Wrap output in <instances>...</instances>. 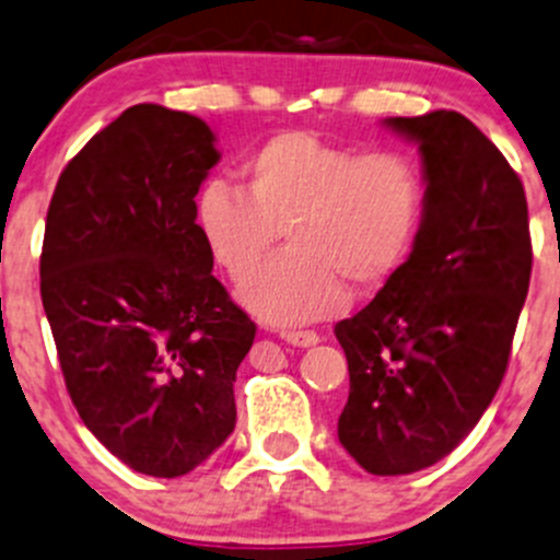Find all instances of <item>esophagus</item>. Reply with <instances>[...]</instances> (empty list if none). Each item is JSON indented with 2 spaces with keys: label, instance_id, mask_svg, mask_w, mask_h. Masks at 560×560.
Returning <instances> with one entry per match:
<instances>
[{
  "label": "esophagus",
  "instance_id": "1",
  "mask_svg": "<svg viewBox=\"0 0 560 560\" xmlns=\"http://www.w3.org/2000/svg\"><path fill=\"white\" fill-rule=\"evenodd\" d=\"M280 337L285 339L288 345H293V348H313V345L320 342L318 334L302 331V328H285V331H280Z\"/></svg>",
  "mask_w": 560,
  "mask_h": 560
}]
</instances>
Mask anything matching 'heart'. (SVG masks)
I'll return each instance as SVG.
<instances>
[{"label":"heart","instance_id":"heart-1","mask_svg":"<svg viewBox=\"0 0 560 560\" xmlns=\"http://www.w3.org/2000/svg\"><path fill=\"white\" fill-rule=\"evenodd\" d=\"M242 177L245 191L207 183L194 221L234 282L250 278L287 232L292 247L240 291V302L275 326L337 315L348 282L383 285L405 261L425 207L423 175L409 155H361L310 131L269 137L242 161Z\"/></svg>","mask_w":560,"mask_h":560}]
</instances>
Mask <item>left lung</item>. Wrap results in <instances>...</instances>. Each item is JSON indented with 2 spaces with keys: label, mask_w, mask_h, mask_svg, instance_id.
Instances as JSON below:
<instances>
[{
  "label": "left lung",
  "mask_w": 560,
  "mask_h": 560,
  "mask_svg": "<svg viewBox=\"0 0 560 560\" xmlns=\"http://www.w3.org/2000/svg\"><path fill=\"white\" fill-rule=\"evenodd\" d=\"M383 126L415 142L425 207L407 261L353 318L342 447L369 475H412L458 447L499 390L532 280L521 177L460 113Z\"/></svg>",
  "instance_id": "left-lung-1"
}]
</instances>
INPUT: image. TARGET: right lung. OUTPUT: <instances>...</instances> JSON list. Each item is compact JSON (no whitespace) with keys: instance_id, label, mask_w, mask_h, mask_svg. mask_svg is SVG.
I'll use <instances>...</instances> for the list:
<instances>
[{"instance_id":"right-lung-1","label":"right lung","mask_w":560,"mask_h":560,"mask_svg":"<svg viewBox=\"0 0 560 560\" xmlns=\"http://www.w3.org/2000/svg\"><path fill=\"white\" fill-rule=\"evenodd\" d=\"M221 161L201 118L135 105L56 183L39 293L72 405L129 469L183 477L237 423L256 323L212 278L194 221Z\"/></svg>"}]
</instances>
